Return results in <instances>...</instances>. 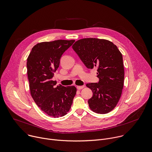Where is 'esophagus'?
Returning a JSON list of instances; mask_svg holds the SVG:
<instances>
[{
    "label": "esophagus",
    "mask_w": 152,
    "mask_h": 152,
    "mask_svg": "<svg viewBox=\"0 0 152 152\" xmlns=\"http://www.w3.org/2000/svg\"><path fill=\"white\" fill-rule=\"evenodd\" d=\"M84 86H77V89L78 90H81V89H82V88H84Z\"/></svg>",
    "instance_id": "obj_1"
}]
</instances>
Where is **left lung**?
Listing matches in <instances>:
<instances>
[{"label": "left lung", "instance_id": "left-lung-1", "mask_svg": "<svg viewBox=\"0 0 152 152\" xmlns=\"http://www.w3.org/2000/svg\"><path fill=\"white\" fill-rule=\"evenodd\" d=\"M72 48L88 69L98 68V83H87L93 96L88 100L90 108L107 114L117 104L124 83L122 53L112 42L98 38H84L76 41Z\"/></svg>", "mask_w": 152, "mask_h": 152}]
</instances>
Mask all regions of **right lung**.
Segmentation results:
<instances>
[{
  "instance_id": "obj_1",
  "label": "right lung",
  "mask_w": 152,
  "mask_h": 152,
  "mask_svg": "<svg viewBox=\"0 0 152 152\" xmlns=\"http://www.w3.org/2000/svg\"><path fill=\"white\" fill-rule=\"evenodd\" d=\"M74 40H56L35 45L27 60L29 87L34 101L47 115L62 117L69 111L76 94L75 86L64 87L52 80L64 53Z\"/></svg>"
}]
</instances>
